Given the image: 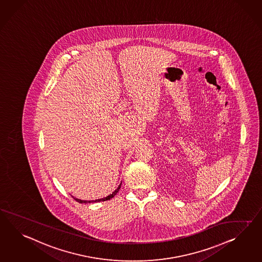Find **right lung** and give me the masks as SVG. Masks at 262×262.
Instances as JSON below:
<instances>
[{"mask_svg": "<svg viewBox=\"0 0 262 262\" xmlns=\"http://www.w3.org/2000/svg\"><path fill=\"white\" fill-rule=\"evenodd\" d=\"M121 184L118 186V188L115 190L114 192L112 193V194H109V195H107L106 198H103V199H99V200H96V201H81V200H79V199H76V198H74L73 196V199H74L75 201L76 202H80V203H90V202H105V201H109V200H111L112 198H114L115 195H116V194L119 192V190L121 189Z\"/></svg>", "mask_w": 262, "mask_h": 262, "instance_id": "obj_1", "label": "right lung"}]
</instances>
